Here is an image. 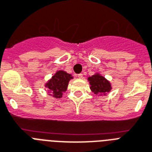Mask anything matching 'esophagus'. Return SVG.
Returning a JSON list of instances; mask_svg holds the SVG:
<instances>
[{"label": "esophagus", "mask_w": 152, "mask_h": 152, "mask_svg": "<svg viewBox=\"0 0 152 152\" xmlns=\"http://www.w3.org/2000/svg\"><path fill=\"white\" fill-rule=\"evenodd\" d=\"M77 77H78V78H82V77H83V75H82V74H78V75H77Z\"/></svg>", "instance_id": "34e87169"}]
</instances>
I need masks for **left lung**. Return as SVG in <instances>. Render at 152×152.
<instances>
[{"instance_id": "obj_1", "label": "left lung", "mask_w": 152, "mask_h": 152, "mask_svg": "<svg viewBox=\"0 0 152 152\" xmlns=\"http://www.w3.org/2000/svg\"><path fill=\"white\" fill-rule=\"evenodd\" d=\"M88 80L90 84L91 90L96 95H105L107 92H109L111 89L110 82L107 81L103 76H100L99 74L89 77Z\"/></svg>"}]
</instances>
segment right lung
I'll return each instance as SVG.
<instances>
[{
    "instance_id": "1",
    "label": "right lung",
    "mask_w": 152,
    "mask_h": 152,
    "mask_svg": "<svg viewBox=\"0 0 152 152\" xmlns=\"http://www.w3.org/2000/svg\"><path fill=\"white\" fill-rule=\"evenodd\" d=\"M73 77H71V75L65 71L59 70L48 81V83H46L45 86L53 93V97L61 98L63 93L67 88L69 81Z\"/></svg>"
}]
</instances>
